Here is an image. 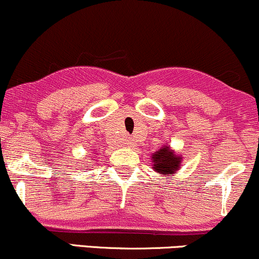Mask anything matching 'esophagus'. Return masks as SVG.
I'll return each instance as SVG.
<instances>
[{
	"label": "esophagus",
	"mask_w": 259,
	"mask_h": 259,
	"mask_svg": "<svg viewBox=\"0 0 259 259\" xmlns=\"http://www.w3.org/2000/svg\"><path fill=\"white\" fill-rule=\"evenodd\" d=\"M127 146H129V147L133 146V140H132V139L127 140Z\"/></svg>",
	"instance_id": "34e87169"
}]
</instances>
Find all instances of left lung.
Masks as SVG:
<instances>
[{
  "label": "left lung",
  "instance_id": "obj_1",
  "mask_svg": "<svg viewBox=\"0 0 259 259\" xmlns=\"http://www.w3.org/2000/svg\"><path fill=\"white\" fill-rule=\"evenodd\" d=\"M152 162L154 171L163 175H170L180 168L181 157L178 156L169 146H163L152 154Z\"/></svg>",
  "mask_w": 259,
  "mask_h": 259
}]
</instances>
